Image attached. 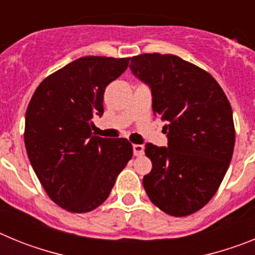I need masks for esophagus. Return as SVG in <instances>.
<instances>
[{"label": "esophagus", "mask_w": 255, "mask_h": 255, "mask_svg": "<svg viewBox=\"0 0 255 255\" xmlns=\"http://www.w3.org/2000/svg\"><path fill=\"white\" fill-rule=\"evenodd\" d=\"M132 150H134V155H136V157H140L144 154V147L141 144H134Z\"/></svg>", "instance_id": "34e87169"}]
</instances>
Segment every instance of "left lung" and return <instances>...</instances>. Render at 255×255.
Masks as SVG:
<instances>
[{
    "label": "left lung",
    "mask_w": 255,
    "mask_h": 255,
    "mask_svg": "<svg viewBox=\"0 0 255 255\" xmlns=\"http://www.w3.org/2000/svg\"><path fill=\"white\" fill-rule=\"evenodd\" d=\"M130 70L152 92L167 147L145 144L153 168L143 177L152 203L175 217L203 208L216 194L235 145L233 110L222 88L200 67L173 55L144 53Z\"/></svg>",
    "instance_id": "obj_1"
}]
</instances>
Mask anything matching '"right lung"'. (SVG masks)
Masks as SVG:
<instances>
[{"instance_id":"1","label":"right lung","mask_w":255,"mask_h":255,"mask_svg":"<svg viewBox=\"0 0 255 255\" xmlns=\"http://www.w3.org/2000/svg\"><path fill=\"white\" fill-rule=\"evenodd\" d=\"M130 58L87 56L40 83L25 114L26 153L48 197L74 213L93 211L111 193L132 157L128 139L100 138L93 119L103 115L105 89Z\"/></svg>"}]
</instances>
